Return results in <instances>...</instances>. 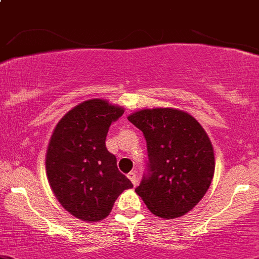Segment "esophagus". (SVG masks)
Instances as JSON below:
<instances>
[{
    "mask_svg": "<svg viewBox=\"0 0 259 259\" xmlns=\"http://www.w3.org/2000/svg\"><path fill=\"white\" fill-rule=\"evenodd\" d=\"M127 177L130 178V181H131V182H132V185H133V186L137 185L138 180H137V175H136L135 172H130L128 175H127Z\"/></svg>",
    "mask_w": 259,
    "mask_h": 259,
    "instance_id": "obj_1",
    "label": "esophagus"
}]
</instances>
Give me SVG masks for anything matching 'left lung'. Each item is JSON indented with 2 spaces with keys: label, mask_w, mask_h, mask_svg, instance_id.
<instances>
[{
  "label": "left lung",
  "mask_w": 259,
  "mask_h": 259,
  "mask_svg": "<svg viewBox=\"0 0 259 259\" xmlns=\"http://www.w3.org/2000/svg\"><path fill=\"white\" fill-rule=\"evenodd\" d=\"M128 121L147 142V172L136 193L157 217H182L203 198L214 175L206 131L187 112L175 108L141 110Z\"/></svg>",
  "instance_id": "1"
}]
</instances>
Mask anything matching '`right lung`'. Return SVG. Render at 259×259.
<instances>
[{
    "mask_svg": "<svg viewBox=\"0 0 259 259\" xmlns=\"http://www.w3.org/2000/svg\"><path fill=\"white\" fill-rule=\"evenodd\" d=\"M123 112L106 100L84 101L60 119L51 136L47 178L58 202L78 220H105L119 194L133 187L106 148L110 126Z\"/></svg>",
    "mask_w": 259,
    "mask_h": 259,
    "instance_id": "obj_1",
    "label": "right lung"
}]
</instances>
